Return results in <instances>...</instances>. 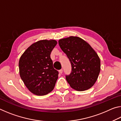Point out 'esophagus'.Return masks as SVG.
Wrapping results in <instances>:
<instances>
[{"instance_id": "esophagus-1", "label": "esophagus", "mask_w": 121, "mask_h": 121, "mask_svg": "<svg viewBox=\"0 0 121 121\" xmlns=\"http://www.w3.org/2000/svg\"><path fill=\"white\" fill-rule=\"evenodd\" d=\"M59 73H60V74H61V73H62V72H63V70H62V69H60V70L59 71Z\"/></svg>"}]
</instances>
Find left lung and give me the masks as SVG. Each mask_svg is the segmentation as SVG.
Masks as SVG:
<instances>
[{
  "mask_svg": "<svg viewBox=\"0 0 121 121\" xmlns=\"http://www.w3.org/2000/svg\"><path fill=\"white\" fill-rule=\"evenodd\" d=\"M59 44L71 65L70 74L65 75L67 82L76 91L89 89L97 81L100 71V60L97 53L78 37L61 39Z\"/></svg>",
  "mask_w": 121,
  "mask_h": 121,
  "instance_id": "obj_1",
  "label": "left lung"
}]
</instances>
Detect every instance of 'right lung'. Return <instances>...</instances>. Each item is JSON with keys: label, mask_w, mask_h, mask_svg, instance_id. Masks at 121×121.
I'll list each match as a JSON object with an SVG mask.
<instances>
[{"label": "right lung", "mask_w": 121, "mask_h": 121, "mask_svg": "<svg viewBox=\"0 0 121 121\" xmlns=\"http://www.w3.org/2000/svg\"><path fill=\"white\" fill-rule=\"evenodd\" d=\"M56 44L55 40L38 41L29 47L20 59V77L34 95H46L54 89L59 72L53 68L50 54Z\"/></svg>", "instance_id": "add662e5"}]
</instances>
